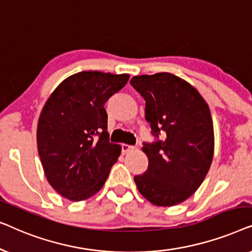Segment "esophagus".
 <instances>
[{"mask_svg": "<svg viewBox=\"0 0 252 252\" xmlns=\"http://www.w3.org/2000/svg\"><path fill=\"white\" fill-rule=\"evenodd\" d=\"M122 148H123V153L124 154H128L132 150L135 149V147H134V146H129V144H125V143L123 144Z\"/></svg>", "mask_w": 252, "mask_h": 252, "instance_id": "obj_1", "label": "esophagus"}]
</instances>
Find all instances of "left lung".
I'll return each instance as SVG.
<instances>
[{"instance_id":"left-lung-1","label":"left lung","mask_w":252,"mask_h":252,"mask_svg":"<svg viewBox=\"0 0 252 252\" xmlns=\"http://www.w3.org/2000/svg\"><path fill=\"white\" fill-rule=\"evenodd\" d=\"M130 84L146 99V119L165 139L144 143L146 173L135 175L137 190L151 204H180L197 190L211 166L215 132L210 108L194 86L160 72L135 75Z\"/></svg>"}]
</instances>
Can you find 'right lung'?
Masks as SVG:
<instances>
[{
  "instance_id": "obj_1",
  "label": "right lung",
  "mask_w": 252,
  "mask_h": 252,
  "mask_svg": "<svg viewBox=\"0 0 252 252\" xmlns=\"http://www.w3.org/2000/svg\"><path fill=\"white\" fill-rule=\"evenodd\" d=\"M129 74L82 71L51 93L40 113L37 151L46 178L63 197L79 202L101 190L122 153L109 142V97L127 84Z\"/></svg>"
}]
</instances>
